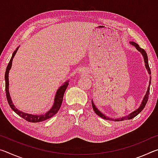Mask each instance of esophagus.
Returning <instances> with one entry per match:
<instances>
[{
  "instance_id": "34e87169",
  "label": "esophagus",
  "mask_w": 158,
  "mask_h": 158,
  "mask_svg": "<svg viewBox=\"0 0 158 158\" xmlns=\"http://www.w3.org/2000/svg\"><path fill=\"white\" fill-rule=\"evenodd\" d=\"M79 74H84V71L83 70V69H80V70L79 71Z\"/></svg>"
}]
</instances>
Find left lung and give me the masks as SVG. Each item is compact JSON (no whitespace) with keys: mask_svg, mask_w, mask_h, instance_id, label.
Masks as SVG:
<instances>
[{"mask_svg":"<svg viewBox=\"0 0 158 158\" xmlns=\"http://www.w3.org/2000/svg\"><path fill=\"white\" fill-rule=\"evenodd\" d=\"M130 43L133 45V46H135L136 47V49H137L139 52H141V54H142L143 57V59H144V63H145V66H146V68L147 69V71H148V73L149 74H151V69H150L149 68V65H148V56H147V53L145 52V50L141 49V48L139 46V44L136 43V42H130ZM151 77H150V81H149V85H148V90H147L145 96H144V98L143 99L142 102H141V105L139 106V107L137 109H136V111L132 112V113L130 114L129 115H127V116H124V117H122V118H109L108 116H105V114H103L102 112H100V111H99L98 108L96 107L95 104L93 103V100H91V102H92V106H93V109L94 111L95 112L96 114H98L99 116L102 118L104 119H106V120H109V121H124V120H130V119H132L134 117L137 116V115L140 113V112L143 110L145 107V106L146 105L147 102H148V95H149V92H150V84H151Z\"/></svg>","mask_w":158,"mask_h":158,"instance_id":"left-lung-1","label":"left lung"}]
</instances>
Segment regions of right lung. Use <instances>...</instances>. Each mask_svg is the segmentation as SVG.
Wrapping results in <instances>:
<instances>
[{
	"instance_id": "1",
	"label": "right lung",
	"mask_w": 158,
	"mask_h": 158,
	"mask_svg": "<svg viewBox=\"0 0 158 158\" xmlns=\"http://www.w3.org/2000/svg\"><path fill=\"white\" fill-rule=\"evenodd\" d=\"M19 47H18L17 48V49L13 52L11 59H10L8 65H7V67L6 68V71H5V93H6L7 100V102H8L10 106L11 107L12 110L14 111L16 114H18L19 116H21V118H24L26 121H27L28 122H32V123L42 122L43 121H45V120L50 118H52L53 116H54V115L56 114L58 111V110L60 109L61 105H62L64 93H65V90L67 89V87H68L69 85V83H68L69 81H65L62 85H61V86H60L59 89H58L57 92L56 93V95L54 98V102H53L52 107L51 108L50 110H49V111H47V113H45L44 114L34 115V114H26V113H24V112L18 110V109L15 107L14 104H13L11 97H10V93H9V79H8L9 76L8 75H9L10 69H11V67H12V60L15 57L16 53L17 52Z\"/></svg>"
}]
</instances>
